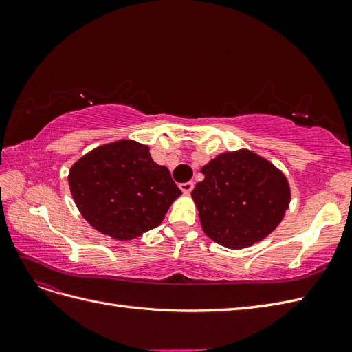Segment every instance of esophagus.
Segmentation results:
<instances>
[{"mask_svg":"<svg viewBox=\"0 0 352 352\" xmlns=\"http://www.w3.org/2000/svg\"><path fill=\"white\" fill-rule=\"evenodd\" d=\"M179 188L182 189L184 194H190V190L194 189V182H185V184H180Z\"/></svg>","mask_w":352,"mask_h":352,"instance_id":"1","label":"esophagus"}]
</instances>
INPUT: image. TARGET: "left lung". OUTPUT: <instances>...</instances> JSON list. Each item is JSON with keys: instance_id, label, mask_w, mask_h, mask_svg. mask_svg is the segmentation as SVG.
<instances>
[{"instance_id": "1", "label": "left lung", "mask_w": 352, "mask_h": 352, "mask_svg": "<svg viewBox=\"0 0 352 352\" xmlns=\"http://www.w3.org/2000/svg\"><path fill=\"white\" fill-rule=\"evenodd\" d=\"M204 180L192 190L202 230L226 248L263 241L289 207L285 175L250 150L223 153L201 168Z\"/></svg>"}]
</instances>
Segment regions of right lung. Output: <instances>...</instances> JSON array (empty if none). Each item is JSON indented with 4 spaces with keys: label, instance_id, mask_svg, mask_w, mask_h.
Masks as SVG:
<instances>
[{
    "label": "right lung",
    "instance_id": "right-lung-1",
    "mask_svg": "<svg viewBox=\"0 0 352 352\" xmlns=\"http://www.w3.org/2000/svg\"><path fill=\"white\" fill-rule=\"evenodd\" d=\"M69 185L83 219L117 241H129L163 221L182 194L150 148L122 140L95 148L70 168Z\"/></svg>",
    "mask_w": 352,
    "mask_h": 352
}]
</instances>
